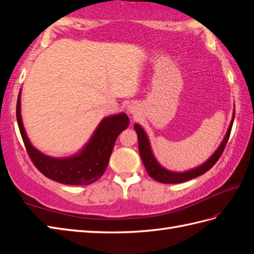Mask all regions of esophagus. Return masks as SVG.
<instances>
[{
    "label": "esophagus",
    "mask_w": 254,
    "mask_h": 254,
    "mask_svg": "<svg viewBox=\"0 0 254 254\" xmlns=\"http://www.w3.org/2000/svg\"><path fill=\"white\" fill-rule=\"evenodd\" d=\"M137 110H138V109H137V107L135 106V104H131V105L127 106V111L131 112L132 115H136Z\"/></svg>",
    "instance_id": "obj_1"
}]
</instances>
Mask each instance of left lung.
I'll return each instance as SVG.
<instances>
[{
  "label": "left lung",
  "mask_w": 254,
  "mask_h": 254,
  "mask_svg": "<svg viewBox=\"0 0 254 254\" xmlns=\"http://www.w3.org/2000/svg\"><path fill=\"white\" fill-rule=\"evenodd\" d=\"M234 119H235V113L233 116V120H231L230 126L228 127V131H227V133H226L223 142L219 145V147L217 148L216 152L210 156V158L207 161H205L203 165L198 166L194 169L186 171V172L169 171V170L165 169L164 167H161L158 164V161L156 160V158L154 157L146 133L144 132L141 126L135 124V126H134V128H135V131L137 133L139 155H141L142 161L145 166V169H146V171H147V174L149 175V177H152L154 180L158 181L160 183H181V182L191 180V179H193V178H196L198 176L205 174V172L208 171L215 164L217 163V160L219 159L220 156H222L224 149L226 147V144H227L229 136H230Z\"/></svg>",
  "instance_id": "1"
}]
</instances>
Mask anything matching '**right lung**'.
Wrapping results in <instances>:
<instances>
[{"label": "right lung", "mask_w": 254, "mask_h": 254, "mask_svg": "<svg viewBox=\"0 0 254 254\" xmlns=\"http://www.w3.org/2000/svg\"><path fill=\"white\" fill-rule=\"evenodd\" d=\"M16 118L26 150L36 168L53 181L71 186H87L104 175L117 137L130 123L126 113L107 117L100 122L90 141L77 155L55 158L40 153L27 137L20 116V93L16 105Z\"/></svg>", "instance_id": "right-lung-1"}]
</instances>
